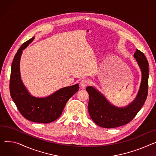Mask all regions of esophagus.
Instances as JSON below:
<instances>
[{"label":"esophagus","mask_w":156,"mask_h":156,"mask_svg":"<svg viewBox=\"0 0 156 156\" xmlns=\"http://www.w3.org/2000/svg\"><path fill=\"white\" fill-rule=\"evenodd\" d=\"M89 83V80L87 79H84L80 81V87L81 88H85Z\"/></svg>","instance_id":"esophagus-1"}]
</instances>
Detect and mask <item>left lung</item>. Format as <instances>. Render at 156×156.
Returning <instances> with one entry per match:
<instances>
[{"label": "left lung", "instance_id": "left-lung-1", "mask_svg": "<svg viewBox=\"0 0 156 156\" xmlns=\"http://www.w3.org/2000/svg\"><path fill=\"white\" fill-rule=\"evenodd\" d=\"M142 73V79L137 95L126 107L114 105L102 93L93 87H87L89 94L88 112L97 125L103 128H115L130 122L137 115L146 101L148 93L149 63L144 54L139 49L133 55Z\"/></svg>", "mask_w": 156, "mask_h": 156}]
</instances>
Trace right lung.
Wrapping results in <instances>:
<instances>
[{"label":"right lung","instance_id":"right-lung-1","mask_svg":"<svg viewBox=\"0 0 156 156\" xmlns=\"http://www.w3.org/2000/svg\"><path fill=\"white\" fill-rule=\"evenodd\" d=\"M34 39L33 37L18 49L13 59L10 78V93L23 117L31 122L48 123L58 119L68 100L79 90L75 84L59 89L46 97H36L29 92L21 80L20 60L23 51Z\"/></svg>","mask_w":156,"mask_h":156}]
</instances>
